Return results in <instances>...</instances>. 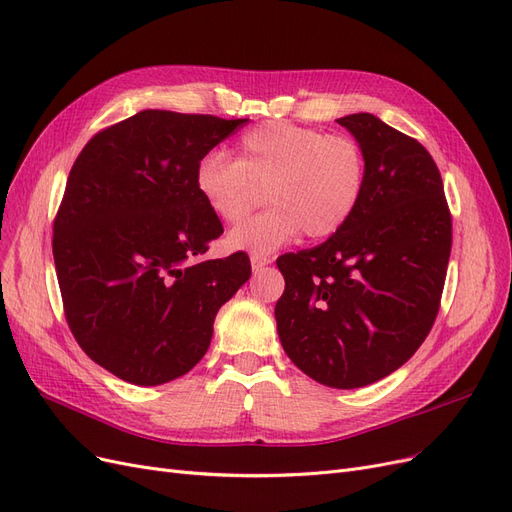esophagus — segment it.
<instances>
[{"instance_id":"34e87169","label":"esophagus","mask_w":512,"mask_h":512,"mask_svg":"<svg viewBox=\"0 0 512 512\" xmlns=\"http://www.w3.org/2000/svg\"><path fill=\"white\" fill-rule=\"evenodd\" d=\"M268 263H272V259H270V257L251 255V266H253V270H255V272H257V270H261L263 266H268Z\"/></svg>"}]
</instances>
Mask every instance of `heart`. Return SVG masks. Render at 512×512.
Masks as SVG:
<instances>
[{
  "instance_id": "obj_1",
  "label": "heart",
  "mask_w": 512,
  "mask_h": 512,
  "mask_svg": "<svg viewBox=\"0 0 512 512\" xmlns=\"http://www.w3.org/2000/svg\"><path fill=\"white\" fill-rule=\"evenodd\" d=\"M361 145L344 135L291 122H266L242 135L236 160L208 151L194 168V187L223 223H240L259 202L270 208L225 238L230 251L268 255L304 232L312 240L337 234L365 192Z\"/></svg>"
}]
</instances>
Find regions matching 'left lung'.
<instances>
[{
  "instance_id": "1",
  "label": "left lung",
  "mask_w": 512,
  "mask_h": 512,
  "mask_svg": "<svg viewBox=\"0 0 512 512\" xmlns=\"http://www.w3.org/2000/svg\"><path fill=\"white\" fill-rule=\"evenodd\" d=\"M337 124L363 149L365 192L329 240L278 257L285 293L274 316L280 344L301 371L352 390L405 365L430 333L451 253V215L422 143L373 113Z\"/></svg>"
}]
</instances>
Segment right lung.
<instances>
[{
    "mask_svg": "<svg viewBox=\"0 0 512 512\" xmlns=\"http://www.w3.org/2000/svg\"><path fill=\"white\" fill-rule=\"evenodd\" d=\"M249 120L145 109L94 135L67 179L52 255L75 342L135 386H160L211 346L246 253L200 261L223 234L194 187L198 160Z\"/></svg>",
    "mask_w": 512,
    "mask_h": 512,
    "instance_id": "obj_1",
    "label": "right lung"
}]
</instances>
